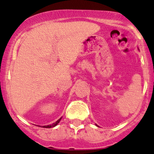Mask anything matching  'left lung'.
Here are the masks:
<instances>
[{
  "mask_svg": "<svg viewBox=\"0 0 154 154\" xmlns=\"http://www.w3.org/2000/svg\"><path fill=\"white\" fill-rule=\"evenodd\" d=\"M96 126H97V125H96Z\"/></svg>",
  "mask_w": 154,
  "mask_h": 154,
  "instance_id": "obj_1",
  "label": "left lung"
}]
</instances>
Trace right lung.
Masks as SVG:
<instances>
[{
    "label": "right lung",
    "mask_w": 154,
    "mask_h": 154,
    "mask_svg": "<svg viewBox=\"0 0 154 154\" xmlns=\"http://www.w3.org/2000/svg\"><path fill=\"white\" fill-rule=\"evenodd\" d=\"M61 119H62V118H60V119H59V120H57V122H55V123L52 124V125H51L43 126V127H45V128H51V127H55V126H57V125H58V124H59V122H60V120H61Z\"/></svg>",
    "instance_id": "add662e5"
}]
</instances>
